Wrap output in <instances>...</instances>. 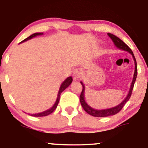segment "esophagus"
<instances>
[{
  "label": "esophagus",
  "instance_id": "obj_1",
  "mask_svg": "<svg viewBox=\"0 0 148 148\" xmlns=\"http://www.w3.org/2000/svg\"><path fill=\"white\" fill-rule=\"evenodd\" d=\"M72 76L73 79H74V80H79L81 77V70L79 69H74V71H73Z\"/></svg>",
  "mask_w": 148,
  "mask_h": 148
}]
</instances>
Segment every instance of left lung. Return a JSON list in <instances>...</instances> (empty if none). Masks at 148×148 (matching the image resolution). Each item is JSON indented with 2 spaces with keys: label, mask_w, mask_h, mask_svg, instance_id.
I'll return each mask as SVG.
<instances>
[{
  "label": "left lung",
  "mask_w": 148,
  "mask_h": 148,
  "mask_svg": "<svg viewBox=\"0 0 148 148\" xmlns=\"http://www.w3.org/2000/svg\"><path fill=\"white\" fill-rule=\"evenodd\" d=\"M108 35L111 37L112 41L113 42V43H114V45H116V47L119 48L120 49H122V50L127 51V52H129V53L132 54L133 58L135 62V72H134V75H133V81H132L131 85H130V90H129V92L127 95L126 98H125V99H124L121 103L119 104L118 106H116L113 107V108H106V109H103V110L94 109V108H91L90 106H88V104L86 103V101H85V99H84L85 86L84 85L83 82H81V84H82L83 88H82V93H81L80 97H79V99H80V103L81 104H82L83 108L84 109V111H86L87 113L94 116V117H107V116H113V115L116 114V113H118L119 112L121 111V110L122 109V108H123L124 106H125V103L129 100V99H130V96H131L132 91H133V86H134L135 82H136V80L137 78V75H138L137 62H136V58H135L134 54H133V52H132V50L130 49V48L129 47L127 46L124 42H123L121 39L119 38L118 37H116V35H113V34L111 33H108Z\"/></svg>",
  "instance_id": "1"
}]
</instances>
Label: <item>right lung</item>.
<instances>
[{
	"label": "right lung",
	"instance_id": "right-lung-1",
	"mask_svg": "<svg viewBox=\"0 0 148 148\" xmlns=\"http://www.w3.org/2000/svg\"><path fill=\"white\" fill-rule=\"evenodd\" d=\"M43 35L42 32H36V33H34V34H32V35H31L30 36L27 37L26 39H25V40H23V41H22L21 42H25V41H27V40H30V39H32V37H35L36 36H38V35ZM72 80H73L72 77H69L68 78H66L64 81L63 83H62L61 84V86H60V90H59V92H58V95H57V100H56V101H55V103H54V106L52 107V108H49V109H48V110H47V111H45L42 112V113H35V114H31V116H35V117H42V116H48V115H49L50 113H52V112H53L54 110L57 108V105H58L59 101H60V95H61L62 91H64V90L66 89V88H67V87L69 86L70 84H71V82H72Z\"/></svg>",
	"mask_w": 148,
	"mask_h": 148
}]
</instances>
